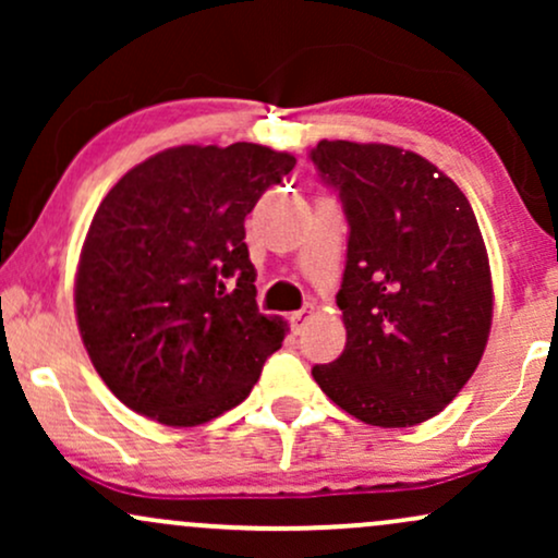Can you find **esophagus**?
Returning a JSON list of instances; mask_svg holds the SVG:
<instances>
[{
	"instance_id": "esophagus-1",
	"label": "esophagus",
	"mask_w": 558,
	"mask_h": 558,
	"mask_svg": "<svg viewBox=\"0 0 558 558\" xmlns=\"http://www.w3.org/2000/svg\"><path fill=\"white\" fill-rule=\"evenodd\" d=\"M312 315H315V310H312V306H304V310L293 312V315H291V325H293V330H296V332L304 330V325L310 323Z\"/></svg>"
}]
</instances>
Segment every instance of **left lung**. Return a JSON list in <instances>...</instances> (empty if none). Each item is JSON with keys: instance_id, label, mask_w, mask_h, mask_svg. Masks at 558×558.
<instances>
[{"instance_id": "left-lung-1", "label": "left lung", "mask_w": 558, "mask_h": 558, "mask_svg": "<svg viewBox=\"0 0 558 558\" xmlns=\"http://www.w3.org/2000/svg\"><path fill=\"white\" fill-rule=\"evenodd\" d=\"M310 159L349 222L336 296L345 349L312 375L367 425H420L453 401L488 343L493 288L477 217L451 178L399 146L319 141Z\"/></svg>"}]
</instances>
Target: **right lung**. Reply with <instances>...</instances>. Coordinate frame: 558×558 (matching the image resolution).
I'll return each instance as SVG.
<instances>
[{
  "label": "right lung",
  "instance_id": "1",
  "mask_svg": "<svg viewBox=\"0 0 558 558\" xmlns=\"http://www.w3.org/2000/svg\"><path fill=\"white\" fill-rule=\"evenodd\" d=\"M293 165L246 141L175 146L101 198L75 315L96 373L133 412L191 427L252 393L286 323L259 315L243 220Z\"/></svg>",
  "mask_w": 558,
  "mask_h": 558
}]
</instances>
